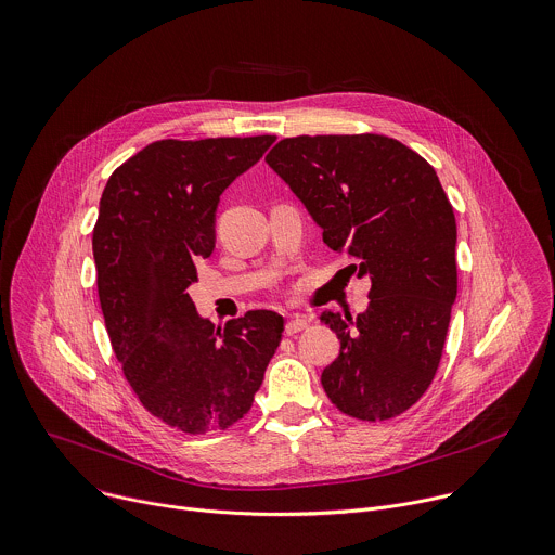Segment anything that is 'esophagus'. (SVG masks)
<instances>
[{
	"instance_id": "34e87169",
	"label": "esophagus",
	"mask_w": 555,
	"mask_h": 555,
	"mask_svg": "<svg viewBox=\"0 0 555 555\" xmlns=\"http://www.w3.org/2000/svg\"><path fill=\"white\" fill-rule=\"evenodd\" d=\"M306 327H308V319H304V317H293V319L286 323V335L293 337V335H297V332H301V330H306Z\"/></svg>"
}]
</instances>
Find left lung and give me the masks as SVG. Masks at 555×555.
<instances>
[{
    "label": "left lung",
    "instance_id": "left-lung-1",
    "mask_svg": "<svg viewBox=\"0 0 555 555\" xmlns=\"http://www.w3.org/2000/svg\"><path fill=\"white\" fill-rule=\"evenodd\" d=\"M267 164L304 203L332 251L359 260L370 304L323 310L341 352L321 385L339 411L376 422L428 389L457 297V225L433 166L385 135L286 138Z\"/></svg>",
    "mask_w": 555,
    "mask_h": 555
}]
</instances>
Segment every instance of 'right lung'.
<instances>
[{
  "label": "right lung",
  "instance_id": "right-lung-1",
  "mask_svg": "<svg viewBox=\"0 0 555 555\" xmlns=\"http://www.w3.org/2000/svg\"><path fill=\"white\" fill-rule=\"evenodd\" d=\"M273 135L162 140L108 177L93 228L106 332L140 402L190 435L225 430L254 404L284 319L251 310L214 327L188 286L216 245V207Z\"/></svg>",
  "mask_w": 555,
  "mask_h": 555
}]
</instances>
